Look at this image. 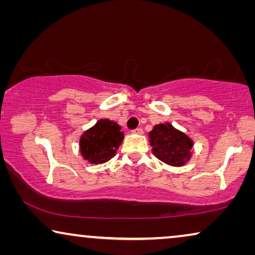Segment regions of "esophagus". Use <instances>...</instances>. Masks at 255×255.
I'll list each match as a JSON object with an SVG mask.
<instances>
[{
    "mask_svg": "<svg viewBox=\"0 0 255 255\" xmlns=\"http://www.w3.org/2000/svg\"><path fill=\"white\" fill-rule=\"evenodd\" d=\"M132 132H133V133L141 134L142 133V128H134V130H132Z\"/></svg>",
    "mask_w": 255,
    "mask_h": 255,
    "instance_id": "esophagus-1",
    "label": "esophagus"
}]
</instances>
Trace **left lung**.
<instances>
[{"mask_svg":"<svg viewBox=\"0 0 255 255\" xmlns=\"http://www.w3.org/2000/svg\"><path fill=\"white\" fill-rule=\"evenodd\" d=\"M152 151L158 159L170 166H183L190 159L191 139L169 123L159 124L149 132Z\"/></svg>","mask_w":255,"mask_h":255,"instance_id":"left-lung-1","label":"left lung"}]
</instances>
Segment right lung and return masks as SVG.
I'll use <instances>...</instances> for the list:
<instances>
[{
    "label": "right lung",
    "instance_id": "1",
    "mask_svg": "<svg viewBox=\"0 0 255 255\" xmlns=\"http://www.w3.org/2000/svg\"><path fill=\"white\" fill-rule=\"evenodd\" d=\"M123 139L120 125L109 120H100L80 139L81 154L90 163H103L114 158Z\"/></svg>",
    "mask_w": 255,
    "mask_h": 255
}]
</instances>
